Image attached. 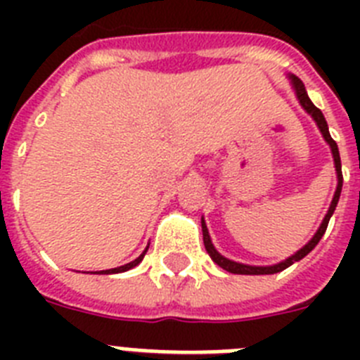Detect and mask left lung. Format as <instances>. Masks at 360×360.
I'll return each instance as SVG.
<instances>
[{
    "instance_id": "left-lung-1",
    "label": "left lung",
    "mask_w": 360,
    "mask_h": 360,
    "mask_svg": "<svg viewBox=\"0 0 360 360\" xmlns=\"http://www.w3.org/2000/svg\"><path fill=\"white\" fill-rule=\"evenodd\" d=\"M288 77H290L292 88H294L295 97H297L299 104L303 106V110L307 111V113L311 117V119L316 120V124H317V128H319L321 135H323V139H324V141H326V144H328L330 149H332L333 165H335V173H337V189H335V195H333L332 203H330L328 212H326V216H324V218H323V221H321L319 229H317L316 234L311 236V240L308 241L307 245H304L303 249H299L297 252L292 254L290 257H287V259H283V262L276 263V265H266V266L245 265V263L232 262V259H229V257L221 256V254H219L218 250L214 249V245H212V241H211V236H209L207 225H205V219L202 218V232H203V245H205V250H207V254H209V256H211V259L216 263V265L221 266V269L227 270V272H231V274H245V276L276 274V272H281V270H285V269H288V266H290V265H294V263L299 262V259H303V257L307 256L308 252H311V250H314V247H316V245L319 243L321 238H323L324 231H326V227H328L330 218H332L333 211H335V207H337V202H339V196H341V191H342L341 157H339V148H337L335 141H333L332 136H330L328 124H326V119H324L323 111H321L317 106H314V103H311V101H310V97H308L307 90H304L303 81H301V79L295 77V75H288Z\"/></svg>"
}]
</instances>
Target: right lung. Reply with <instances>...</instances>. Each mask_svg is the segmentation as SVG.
Listing matches in <instances>:
<instances>
[{
  "instance_id": "add662e5",
  "label": "right lung",
  "mask_w": 360,
  "mask_h": 360,
  "mask_svg": "<svg viewBox=\"0 0 360 360\" xmlns=\"http://www.w3.org/2000/svg\"><path fill=\"white\" fill-rule=\"evenodd\" d=\"M148 247H149V245H148ZM148 247H146V250H144V252H142L141 256L136 257V259H133V262L126 263V265H122V266H117V269H110V270H98V272H95V274H119V272H126V270L133 269V266H136V265H139V263L142 262V259H144L146 252H148Z\"/></svg>"
}]
</instances>
